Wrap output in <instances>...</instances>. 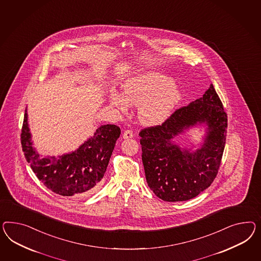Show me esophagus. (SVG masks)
<instances>
[{
    "instance_id": "obj_1",
    "label": "esophagus",
    "mask_w": 261,
    "mask_h": 261,
    "mask_svg": "<svg viewBox=\"0 0 261 261\" xmlns=\"http://www.w3.org/2000/svg\"><path fill=\"white\" fill-rule=\"evenodd\" d=\"M133 132L131 131V130H126V131H124V133L122 135V138L124 139V140H128V139H131V138H133Z\"/></svg>"
}]
</instances>
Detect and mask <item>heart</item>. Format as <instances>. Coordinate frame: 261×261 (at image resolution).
<instances>
[{
    "instance_id": "obj_1",
    "label": "heart",
    "mask_w": 261,
    "mask_h": 261,
    "mask_svg": "<svg viewBox=\"0 0 261 261\" xmlns=\"http://www.w3.org/2000/svg\"><path fill=\"white\" fill-rule=\"evenodd\" d=\"M182 99V93L167 75L149 71L128 79L121 95L112 93L110 103L125 112L128 106H139L138 117L143 125L164 123Z\"/></svg>"
}]
</instances>
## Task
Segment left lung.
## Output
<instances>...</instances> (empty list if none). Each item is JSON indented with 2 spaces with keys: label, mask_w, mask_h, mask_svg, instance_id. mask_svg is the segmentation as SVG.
Listing matches in <instances>:
<instances>
[{
  "label": "left lung",
  "mask_w": 261,
  "mask_h": 261,
  "mask_svg": "<svg viewBox=\"0 0 261 261\" xmlns=\"http://www.w3.org/2000/svg\"><path fill=\"white\" fill-rule=\"evenodd\" d=\"M195 127L203 132L200 143L184 147L177 141L178 135ZM226 133L227 115L213 85L162 125L141 130V159L149 188L169 202L197 197L217 176Z\"/></svg>",
  "instance_id": "1"
}]
</instances>
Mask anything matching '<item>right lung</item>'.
Wrapping results in <instances>:
<instances>
[{"mask_svg":"<svg viewBox=\"0 0 261 261\" xmlns=\"http://www.w3.org/2000/svg\"><path fill=\"white\" fill-rule=\"evenodd\" d=\"M120 135V127L101 125L76 150L42 156L34 147L25 109L21 147L31 169L46 188L64 197L87 195L99 188Z\"/></svg>","mask_w":261,"mask_h":261,"instance_id":"right-lung-1","label":"right lung"}]
</instances>
